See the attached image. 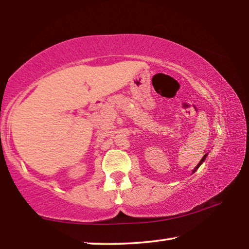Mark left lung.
Listing matches in <instances>:
<instances>
[{
    "label": "left lung",
    "instance_id": "obj_1",
    "mask_svg": "<svg viewBox=\"0 0 249 249\" xmlns=\"http://www.w3.org/2000/svg\"><path fill=\"white\" fill-rule=\"evenodd\" d=\"M206 156H208V155H204V156H203V158H202V159H201V160H200V162H199V165H197V166H196V169H195V170H193V172H195V171H196V169H197V168H199V167H200V165H201V163H202V162H203V161H204V159H205V157H206Z\"/></svg>",
    "mask_w": 249,
    "mask_h": 249
}]
</instances>
